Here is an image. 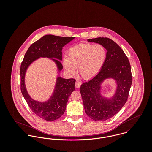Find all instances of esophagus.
I'll list each match as a JSON object with an SVG mask.
<instances>
[{"mask_svg":"<svg viewBox=\"0 0 152 152\" xmlns=\"http://www.w3.org/2000/svg\"><path fill=\"white\" fill-rule=\"evenodd\" d=\"M81 82H80V81H77L76 82H75V87L77 88H79L80 86H81Z\"/></svg>","mask_w":152,"mask_h":152,"instance_id":"esophagus-1","label":"esophagus"}]
</instances>
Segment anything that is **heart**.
<instances>
[{"instance_id": "b5f03b06", "label": "heart", "mask_w": 152, "mask_h": 152, "mask_svg": "<svg viewBox=\"0 0 152 152\" xmlns=\"http://www.w3.org/2000/svg\"><path fill=\"white\" fill-rule=\"evenodd\" d=\"M107 58V50L101 44H80L67 51V58L63 59L65 70L74 74L78 67L80 75L86 80L96 76L101 70Z\"/></svg>"}]
</instances>
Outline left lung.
I'll use <instances>...</instances> for the list:
<instances>
[{"mask_svg":"<svg viewBox=\"0 0 152 152\" xmlns=\"http://www.w3.org/2000/svg\"><path fill=\"white\" fill-rule=\"evenodd\" d=\"M88 42L99 43L107 50L105 62L99 72L80 87L84 107L87 115L93 120L104 121L116 115L127 101L132 83L129 60L121 48L111 39L98 37ZM114 78L117 89L111 99H106L100 94V85L106 78Z\"/></svg>","mask_w":152,"mask_h":152,"instance_id":"left-lung-1","label":"left lung"}]
</instances>
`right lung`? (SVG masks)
I'll use <instances>...</instances> for the list:
<instances>
[{
    "label": "right lung",
    "mask_w": 152,
    "mask_h": 152,
    "mask_svg": "<svg viewBox=\"0 0 152 152\" xmlns=\"http://www.w3.org/2000/svg\"><path fill=\"white\" fill-rule=\"evenodd\" d=\"M75 37L45 35L32 44L26 51L20 65V89L22 95L32 112L45 121H55L64 113L66 103L71 94L75 90V80L58 77L53 96L45 102H39L31 99L27 92L24 84L26 71L33 61L40 57H54L58 69H63V47Z\"/></svg>",
    "instance_id": "add662e5"
}]
</instances>
